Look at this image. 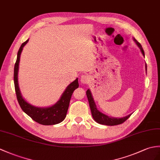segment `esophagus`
<instances>
[{"label":"esophagus","instance_id":"esophagus-1","mask_svg":"<svg viewBox=\"0 0 160 160\" xmlns=\"http://www.w3.org/2000/svg\"><path fill=\"white\" fill-rule=\"evenodd\" d=\"M80 81L82 84H87L90 82V77H89V76L87 75V74H84V75H82L81 76Z\"/></svg>","mask_w":160,"mask_h":160}]
</instances>
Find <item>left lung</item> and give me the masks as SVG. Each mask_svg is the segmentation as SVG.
I'll return each mask as SVG.
<instances>
[{"label": "left lung", "instance_id": "8db88e82", "mask_svg": "<svg viewBox=\"0 0 160 160\" xmlns=\"http://www.w3.org/2000/svg\"><path fill=\"white\" fill-rule=\"evenodd\" d=\"M133 41L136 42L137 46L139 47V48L140 49V51L142 52V54L144 57V52L143 50V48H142V46H141V44L134 38H133ZM145 68H146V71H147V64L145 65ZM87 98L88 100L89 106H90V108H91L92 118H94V120L96 122H98V123H99V124L105 125H110V126L117 125L122 123V122H124L129 117L131 116L132 114H129L126 117H122V118H114V117H111L107 116V115L100 112L99 110H98L97 108H96L95 103L93 98H92V96L91 95V92L90 90H89V89H88V90L87 91Z\"/></svg>", "mask_w": 160, "mask_h": 160}]
</instances>
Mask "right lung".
Returning a JSON list of instances; mask_svg holds the SVG:
<instances>
[{
    "label": "right lung",
    "mask_w": 160,
    "mask_h": 160,
    "mask_svg": "<svg viewBox=\"0 0 160 160\" xmlns=\"http://www.w3.org/2000/svg\"><path fill=\"white\" fill-rule=\"evenodd\" d=\"M28 42V39L22 44L18 52L16 62L14 66V85L15 90L17 96L18 102L21 107L22 110L31 117L32 120L43 125H52L58 124L62 122L66 117L67 112L69 105L73 92L75 89L78 88V80L76 78L71 84H69L65 91L62 94L60 99L54 105L47 108H38L31 105L22 98L19 88L18 80V69L20 54L24 46Z\"/></svg>",
    "instance_id": "obj_1"
}]
</instances>
